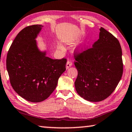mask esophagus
Returning a JSON list of instances; mask_svg holds the SVG:
<instances>
[{
	"mask_svg": "<svg viewBox=\"0 0 132 132\" xmlns=\"http://www.w3.org/2000/svg\"><path fill=\"white\" fill-rule=\"evenodd\" d=\"M72 62L70 61V60H68V62H67V63H66V68L67 69H68V68H69L70 66H72Z\"/></svg>",
	"mask_w": 132,
	"mask_h": 132,
	"instance_id": "esophagus-1",
	"label": "esophagus"
}]
</instances>
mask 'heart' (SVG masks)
I'll return each mask as SVG.
<instances>
[{"label":"heart","mask_w":132,"mask_h":132,"mask_svg":"<svg viewBox=\"0 0 132 132\" xmlns=\"http://www.w3.org/2000/svg\"><path fill=\"white\" fill-rule=\"evenodd\" d=\"M59 49H63V47L62 46H59Z\"/></svg>","instance_id":"obj_1"}]
</instances>
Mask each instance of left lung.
<instances>
[{"label": "left lung", "mask_w": 132, "mask_h": 132, "mask_svg": "<svg viewBox=\"0 0 132 132\" xmlns=\"http://www.w3.org/2000/svg\"><path fill=\"white\" fill-rule=\"evenodd\" d=\"M99 30V39L92 47L81 53L74 52V63L78 72L76 90L83 99L93 102L106 99L113 92L123 70L119 40L104 28Z\"/></svg>", "instance_id": "left-lung-1"}]
</instances>
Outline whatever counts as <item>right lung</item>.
I'll use <instances>...</instances> for the list:
<instances>
[{"mask_svg":"<svg viewBox=\"0 0 132 132\" xmlns=\"http://www.w3.org/2000/svg\"><path fill=\"white\" fill-rule=\"evenodd\" d=\"M43 26L22 29L8 51L6 68L14 91L31 102H42L53 93L58 79L66 70V59H52L40 51L35 39Z\"/></svg>","mask_w":132,"mask_h":132,"instance_id":"1","label":"right lung"}]
</instances>
